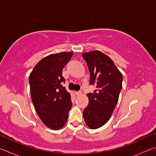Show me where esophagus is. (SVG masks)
<instances>
[{"label": "esophagus", "mask_w": 156, "mask_h": 156, "mask_svg": "<svg viewBox=\"0 0 156 156\" xmlns=\"http://www.w3.org/2000/svg\"><path fill=\"white\" fill-rule=\"evenodd\" d=\"M75 94H76V96H80V95L82 94V91H76Z\"/></svg>", "instance_id": "esophagus-1"}]
</instances>
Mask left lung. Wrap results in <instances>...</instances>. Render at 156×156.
<instances>
[{
	"label": "left lung",
	"instance_id": "1",
	"mask_svg": "<svg viewBox=\"0 0 156 156\" xmlns=\"http://www.w3.org/2000/svg\"><path fill=\"white\" fill-rule=\"evenodd\" d=\"M82 56L90 72V84L96 87L87 94L89 104L83 111L84 122L89 128L101 127L110 119L122 89V76L110 58L95 50Z\"/></svg>",
	"mask_w": 156,
	"mask_h": 156
}]
</instances>
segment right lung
Listing matches in <instances>:
<instances>
[{"label": "right lung", "instance_id": "obj_1", "mask_svg": "<svg viewBox=\"0 0 156 156\" xmlns=\"http://www.w3.org/2000/svg\"><path fill=\"white\" fill-rule=\"evenodd\" d=\"M72 52L49 55L41 60L29 78L31 100L39 118L47 127L58 130L67 122L72 106L71 95L62 86V71Z\"/></svg>", "mask_w": 156, "mask_h": 156}]
</instances>
